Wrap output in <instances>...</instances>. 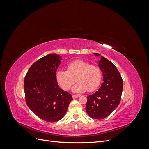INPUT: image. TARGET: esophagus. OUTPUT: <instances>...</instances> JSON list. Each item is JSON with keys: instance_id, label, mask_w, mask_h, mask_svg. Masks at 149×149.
I'll return each instance as SVG.
<instances>
[{"instance_id": "34e87169", "label": "esophagus", "mask_w": 149, "mask_h": 149, "mask_svg": "<svg viewBox=\"0 0 149 149\" xmlns=\"http://www.w3.org/2000/svg\"><path fill=\"white\" fill-rule=\"evenodd\" d=\"M79 96H80L79 95V94H77V95H74V94H73V99L78 98Z\"/></svg>"}]
</instances>
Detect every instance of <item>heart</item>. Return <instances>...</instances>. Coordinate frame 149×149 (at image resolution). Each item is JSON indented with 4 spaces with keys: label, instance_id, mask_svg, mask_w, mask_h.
I'll return each instance as SVG.
<instances>
[{
    "label": "heart",
    "instance_id": "b5f03b06",
    "mask_svg": "<svg viewBox=\"0 0 149 149\" xmlns=\"http://www.w3.org/2000/svg\"><path fill=\"white\" fill-rule=\"evenodd\" d=\"M102 71L99 66L89 62L77 60L66 66V71H58L56 73V81L63 89L68 91L71 86L78 82L72 89L74 93L93 92L100 86Z\"/></svg>",
    "mask_w": 149,
    "mask_h": 149
}]
</instances>
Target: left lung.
I'll return each mask as SVG.
<instances>
[{
	"mask_svg": "<svg viewBox=\"0 0 149 149\" xmlns=\"http://www.w3.org/2000/svg\"><path fill=\"white\" fill-rule=\"evenodd\" d=\"M96 56L99 53H94ZM99 66L103 73V83L98 91L88 96L86 111L94 119L109 116L119 104L123 89V81L116 66L101 56Z\"/></svg>",
	"mask_w": 149,
	"mask_h": 149,
	"instance_id": "8db88e82",
	"label": "left lung"
}]
</instances>
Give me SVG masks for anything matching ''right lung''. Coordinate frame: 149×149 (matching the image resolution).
I'll use <instances>...</instances> for the list:
<instances>
[{
  "label": "right lung",
  "instance_id": "right-lung-1",
  "mask_svg": "<svg viewBox=\"0 0 149 149\" xmlns=\"http://www.w3.org/2000/svg\"><path fill=\"white\" fill-rule=\"evenodd\" d=\"M60 57L52 53L40 58L30 66L24 79L26 105L39 118L48 123L63 118L73 100L71 94L60 89L56 81Z\"/></svg>",
  "mask_w": 149,
  "mask_h": 149
}]
</instances>
